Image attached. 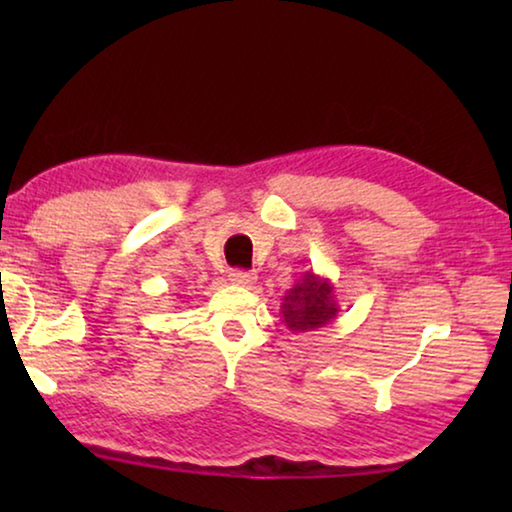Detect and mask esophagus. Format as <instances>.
<instances>
[{
    "label": "esophagus",
    "mask_w": 512,
    "mask_h": 512,
    "mask_svg": "<svg viewBox=\"0 0 512 512\" xmlns=\"http://www.w3.org/2000/svg\"><path fill=\"white\" fill-rule=\"evenodd\" d=\"M228 280L232 284H237V287H250L257 280L255 273H248V271H232Z\"/></svg>",
    "instance_id": "obj_1"
}]
</instances>
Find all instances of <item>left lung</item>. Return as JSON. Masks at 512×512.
<instances>
[{
  "instance_id": "left-lung-1",
  "label": "left lung",
  "mask_w": 512,
  "mask_h": 512,
  "mask_svg": "<svg viewBox=\"0 0 512 512\" xmlns=\"http://www.w3.org/2000/svg\"><path fill=\"white\" fill-rule=\"evenodd\" d=\"M339 298L334 282L314 271L302 273L300 280L282 296V323L293 334L316 332L339 316Z\"/></svg>"
}]
</instances>
